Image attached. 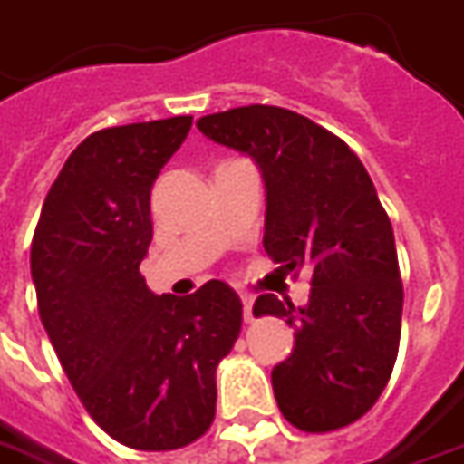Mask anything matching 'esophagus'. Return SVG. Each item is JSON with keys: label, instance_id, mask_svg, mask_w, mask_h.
Instances as JSON below:
<instances>
[{"label": "esophagus", "instance_id": "34e87169", "mask_svg": "<svg viewBox=\"0 0 464 464\" xmlns=\"http://www.w3.org/2000/svg\"><path fill=\"white\" fill-rule=\"evenodd\" d=\"M241 302H244V320L246 323H251V320H254V297L241 292Z\"/></svg>", "mask_w": 464, "mask_h": 464}]
</instances>
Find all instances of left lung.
Wrapping results in <instances>:
<instances>
[{"instance_id":"8db88e82","label":"left lung","mask_w":464,"mask_h":464,"mask_svg":"<svg viewBox=\"0 0 464 464\" xmlns=\"http://www.w3.org/2000/svg\"><path fill=\"white\" fill-rule=\"evenodd\" d=\"M198 129L256 160L264 248L285 272H310L307 307L276 295L254 304L256 317L295 327V351L272 371L276 404L302 431L348 427L389 383L404 310L393 228L363 162L333 131L279 106L208 113Z\"/></svg>"}]
</instances>
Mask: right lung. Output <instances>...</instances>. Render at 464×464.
I'll list each match as a JSON object with an SVG mask.
<instances>
[{
    "mask_svg": "<svg viewBox=\"0 0 464 464\" xmlns=\"http://www.w3.org/2000/svg\"><path fill=\"white\" fill-rule=\"evenodd\" d=\"M192 116L93 131L47 192L30 248L37 310L91 419L116 442L167 452L216 419V368L244 304L210 279L154 295L140 274L152 244L150 192Z\"/></svg>",
    "mask_w": 464,
    "mask_h": 464,
    "instance_id": "obj_1",
    "label": "right lung"
}]
</instances>
